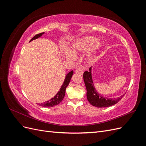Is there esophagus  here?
Instances as JSON below:
<instances>
[{"instance_id": "1", "label": "esophagus", "mask_w": 146, "mask_h": 146, "mask_svg": "<svg viewBox=\"0 0 146 146\" xmlns=\"http://www.w3.org/2000/svg\"><path fill=\"white\" fill-rule=\"evenodd\" d=\"M76 73H78V74H83V70H82V69L78 68V69H77L76 70Z\"/></svg>"}]
</instances>
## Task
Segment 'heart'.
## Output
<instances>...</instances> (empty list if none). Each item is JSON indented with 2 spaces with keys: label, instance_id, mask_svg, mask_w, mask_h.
<instances>
[{
  "label": "heart",
  "instance_id": "obj_1",
  "mask_svg": "<svg viewBox=\"0 0 146 146\" xmlns=\"http://www.w3.org/2000/svg\"><path fill=\"white\" fill-rule=\"evenodd\" d=\"M101 46L102 42L98 40L96 37L92 36H84L75 41L72 44L71 51L66 49L64 51V55L68 58L72 59L74 57V54H79L88 50V58L92 59L95 53L101 47Z\"/></svg>",
  "mask_w": 146,
  "mask_h": 146
}]
</instances>
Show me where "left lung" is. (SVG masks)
I'll return each instance as SVG.
<instances>
[{"mask_svg": "<svg viewBox=\"0 0 146 146\" xmlns=\"http://www.w3.org/2000/svg\"><path fill=\"white\" fill-rule=\"evenodd\" d=\"M91 69L92 68L91 67L89 69V71H85L83 73V80L87 91L86 97L89 102L94 107L98 108L108 107L117 104L123 98L124 94L116 99L107 98L102 96L94 88L92 78Z\"/></svg>", "mask_w": 146, "mask_h": 146, "instance_id": "1", "label": "left lung"}]
</instances>
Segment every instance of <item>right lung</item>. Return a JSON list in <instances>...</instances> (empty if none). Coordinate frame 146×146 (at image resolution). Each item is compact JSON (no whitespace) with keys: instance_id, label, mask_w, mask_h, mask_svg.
Returning <instances> with one entry per match:
<instances>
[{"instance_id":"obj_1","label":"right lung","mask_w":146,"mask_h":146,"mask_svg":"<svg viewBox=\"0 0 146 146\" xmlns=\"http://www.w3.org/2000/svg\"><path fill=\"white\" fill-rule=\"evenodd\" d=\"M44 33L42 32V33L36 35L34 37H33L32 39H31L30 42L34 40V39H36L40 36H41ZM73 74H74L73 70H71V71L69 72L67 75H66V76L65 77V80L63 82V84L62 85V86H61V88L60 89V91L57 92L56 94L54 97V98H52L49 100L45 102L41 103V104H39L38 105L41 106V107H52L55 105H58L63 100V99L64 98V97L65 96L66 88L68 86L69 83L70 81V79H71V78H72Z\"/></svg>"}]
</instances>
